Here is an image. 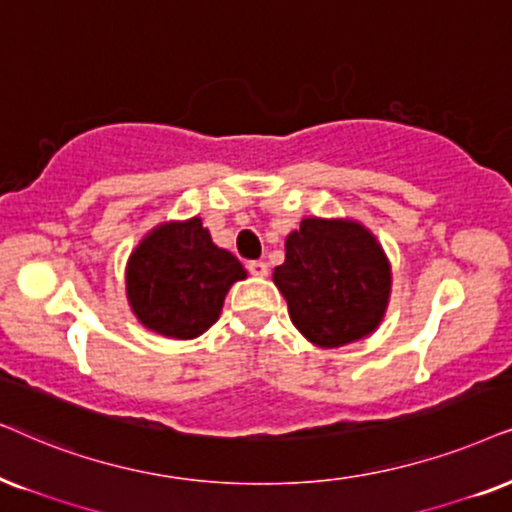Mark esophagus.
Returning <instances> with one entry per match:
<instances>
[{"mask_svg": "<svg viewBox=\"0 0 512 512\" xmlns=\"http://www.w3.org/2000/svg\"><path fill=\"white\" fill-rule=\"evenodd\" d=\"M248 271L252 276H260L264 278L269 274V264L262 262V260H255V262H248Z\"/></svg>", "mask_w": 512, "mask_h": 512, "instance_id": "1", "label": "esophagus"}]
</instances>
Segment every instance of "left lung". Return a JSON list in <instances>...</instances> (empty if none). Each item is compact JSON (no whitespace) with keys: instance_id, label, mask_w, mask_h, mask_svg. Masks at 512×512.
I'll list each match as a JSON object with an SVG mask.
<instances>
[{"instance_id":"obj_1","label":"left lung","mask_w":512,"mask_h":512,"mask_svg":"<svg viewBox=\"0 0 512 512\" xmlns=\"http://www.w3.org/2000/svg\"><path fill=\"white\" fill-rule=\"evenodd\" d=\"M274 283L297 331L331 349L366 338L380 326L392 269L364 224L307 217L288 234L286 262L274 269Z\"/></svg>"}]
</instances>
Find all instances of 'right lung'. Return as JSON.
I'll return each mask as SVG.
<instances>
[{"instance_id":"right-lung-1","label":"right lung","mask_w":512,"mask_h":512,"mask_svg":"<svg viewBox=\"0 0 512 512\" xmlns=\"http://www.w3.org/2000/svg\"><path fill=\"white\" fill-rule=\"evenodd\" d=\"M243 264L212 243L200 217L155 226L127 262V300L148 331L191 340L219 319Z\"/></svg>"}]
</instances>
